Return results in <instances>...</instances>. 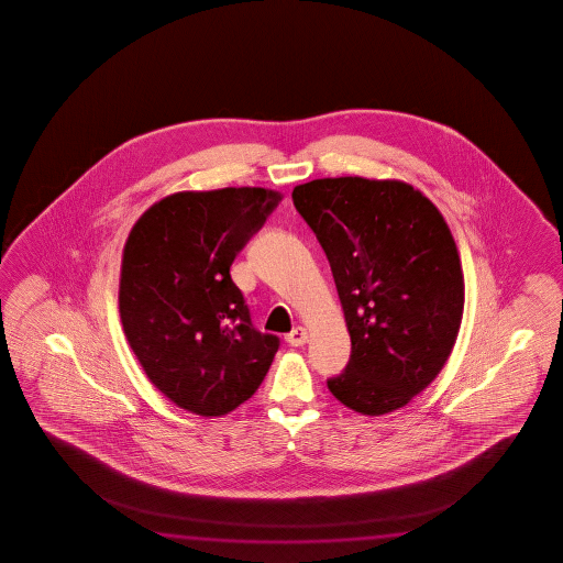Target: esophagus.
I'll list each match as a JSON object with an SVG mask.
<instances>
[{
	"mask_svg": "<svg viewBox=\"0 0 563 563\" xmlns=\"http://www.w3.org/2000/svg\"><path fill=\"white\" fill-rule=\"evenodd\" d=\"M287 343L291 346H303L307 343V331L303 327H296L291 333L286 334Z\"/></svg>",
	"mask_w": 563,
	"mask_h": 563,
	"instance_id": "obj_1",
	"label": "esophagus"
}]
</instances>
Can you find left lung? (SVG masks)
Instances as JSON below:
<instances>
[{"instance_id":"1","label":"left lung","mask_w":563,"mask_h":563,"mask_svg":"<svg viewBox=\"0 0 563 563\" xmlns=\"http://www.w3.org/2000/svg\"><path fill=\"white\" fill-rule=\"evenodd\" d=\"M291 197L331 264L353 344L329 390L363 416L400 410L457 341L465 284L448 222L418 189L390 179H314Z\"/></svg>"}]
</instances>
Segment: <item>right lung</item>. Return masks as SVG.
<instances>
[{
  "mask_svg": "<svg viewBox=\"0 0 563 563\" xmlns=\"http://www.w3.org/2000/svg\"><path fill=\"white\" fill-rule=\"evenodd\" d=\"M282 195L262 187L175 192L125 240L120 317L147 378L197 416H224L260 388L279 349L230 277Z\"/></svg>",
  "mask_w": 563,
  "mask_h": 563,
  "instance_id": "add662e5",
  "label": "right lung"
}]
</instances>
